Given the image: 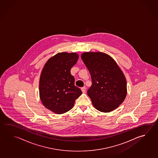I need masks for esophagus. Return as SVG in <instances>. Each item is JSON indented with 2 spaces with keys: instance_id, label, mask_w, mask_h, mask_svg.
<instances>
[{
  "instance_id": "34e87169",
  "label": "esophagus",
  "mask_w": 158,
  "mask_h": 158,
  "mask_svg": "<svg viewBox=\"0 0 158 158\" xmlns=\"http://www.w3.org/2000/svg\"><path fill=\"white\" fill-rule=\"evenodd\" d=\"M81 90H82V91L83 93H85L86 91V87H82V88H81Z\"/></svg>"
}]
</instances>
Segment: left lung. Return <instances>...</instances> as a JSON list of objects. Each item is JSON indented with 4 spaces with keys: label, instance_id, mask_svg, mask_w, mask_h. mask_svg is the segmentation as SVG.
I'll return each instance as SVG.
<instances>
[{
    "label": "left lung",
    "instance_id": "obj_1",
    "mask_svg": "<svg viewBox=\"0 0 158 158\" xmlns=\"http://www.w3.org/2000/svg\"><path fill=\"white\" fill-rule=\"evenodd\" d=\"M81 58L91 76L92 85L87 95L93 106L102 112L117 109L127 94L126 78L120 67L110 56L103 52H84Z\"/></svg>",
    "mask_w": 158,
    "mask_h": 158
}]
</instances>
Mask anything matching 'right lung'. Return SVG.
<instances>
[{
    "mask_svg": "<svg viewBox=\"0 0 158 158\" xmlns=\"http://www.w3.org/2000/svg\"><path fill=\"white\" fill-rule=\"evenodd\" d=\"M79 56L76 52H61L50 58L40 73L39 91L42 103L56 114L67 112L82 94L75 86L71 69L77 63Z\"/></svg>",
    "mask_w": 158,
    "mask_h": 158,
    "instance_id": "1",
    "label": "right lung"
}]
</instances>
